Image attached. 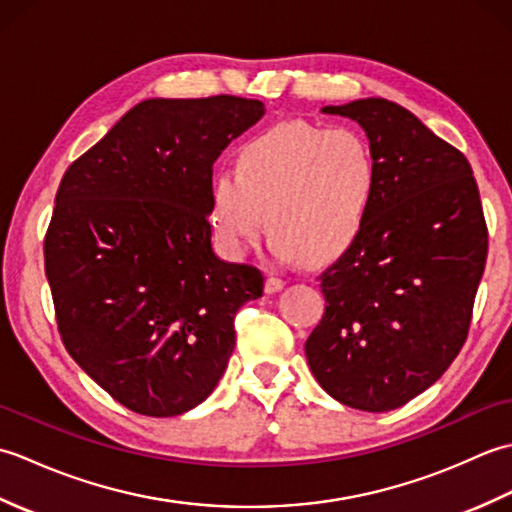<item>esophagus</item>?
<instances>
[{"instance_id": "esophagus-1", "label": "esophagus", "mask_w": 512, "mask_h": 512, "mask_svg": "<svg viewBox=\"0 0 512 512\" xmlns=\"http://www.w3.org/2000/svg\"><path fill=\"white\" fill-rule=\"evenodd\" d=\"M284 286H286V279H281V277H268L266 279V292H268V295H273V292L281 290Z\"/></svg>"}]
</instances>
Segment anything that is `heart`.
<instances>
[{
	"instance_id": "obj_1",
	"label": "heart",
	"mask_w": 512,
	"mask_h": 512,
	"mask_svg": "<svg viewBox=\"0 0 512 512\" xmlns=\"http://www.w3.org/2000/svg\"><path fill=\"white\" fill-rule=\"evenodd\" d=\"M378 184L374 149L361 132L281 123L239 147L235 171L215 173L211 224L228 250L244 253L262 235L266 215L281 259L328 264L365 231Z\"/></svg>"
}]
</instances>
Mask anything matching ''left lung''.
<instances>
[{"mask_svg": "<svg viewBox=\"0 0 512 512\" xmlns=\"http://www.w3.org/2000/svg\"><path fill=\"white\" fill-rule=\"evenodd\" d=\"M323 112L365 129L380 184L358 242L319 275L325 312L306 358L332 398L380 413L422 394L460 354L488 228L469 160L405 107L361 99Z\"/></svg>", "mask_w": 512, "mask_h": 512, "instance_id": "obj_1", "label": "left lung"}]
</instances>
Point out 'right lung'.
I'll use <instances>...</instances> for the list:
<instances>
[{
	"label": "right lung",
	"mask_w": 512,
	"mask_h": 512,
	"mask_svg": "<svg viewBox=\"0 0 512 512\" xmlns=\"http://www.w3.org/2000/svg\"><path fill=\"white\" fill-rule=\"evenodd\" d=\"M264 116L220 94L132 107L63 173L43 239L65 350L116 402L151 418L211 394L235 314L262 270L213 253V162Z\"/></svg>",
	"instance_id": "add662e5"
}]
</instances>
